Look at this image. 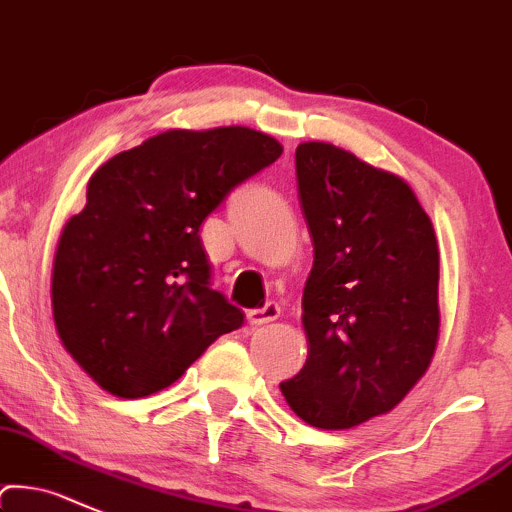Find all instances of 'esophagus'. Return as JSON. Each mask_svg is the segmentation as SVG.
<instances>
[{
    "instance_id": "34e87169",
    "label": "esophagus",
    "mask_w": 512,
    "mask_h": 512,
    "mask_svg": "<svg viewBox=\"0 0 512 512\" xmlns=\"http://www.w3.org/2000/svg\"><path fill=\"white\" fill-rule=\"evenodd\" d=\"M278 317H280L278 302H266V305L258 307V310L246 312V320H249L251 327H263V324L278 320Z\"/></svg>"
}]
</instances>
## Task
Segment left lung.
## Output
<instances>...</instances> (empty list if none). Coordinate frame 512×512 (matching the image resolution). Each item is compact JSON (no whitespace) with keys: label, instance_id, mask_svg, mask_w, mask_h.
Here are the masks:
<instances>
[{"label":"left lung","instance_id":"8db88e82","mask_svg":"<svg viewBox=\"0 0 512 512\" xmlns=\"http://www.w3.org/2000/svg\"><path fill=\"white\" fill-rule=\"evenodd\" d=\"M315 261L302 293L307 361L280 383L307 425L349 430L386 415L430 366L439 337V251L398 175L322 141L295 151Z\"/></svg>","mask_w":512,"mask_h":512}]
</instances>
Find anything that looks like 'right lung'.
<instances>
[{
    "mask_svg": "<svg viewBox=\"0 0 512 512\" xmlns=\"http://www.w3.org/2000/svg\"><path fill=\"white\" fill-rule=\"evenodd\" d=\"M283 146L246 126L170 129L109 158L53 261V320L68 354L117 398L178 381L244 312L212 290L200 227Z\"/></svg>",
    "mask_w": 512,
    "mask_h": 512,
    "instance_id": "add662e5",
    "label": "right lung"
}]
</instances>
